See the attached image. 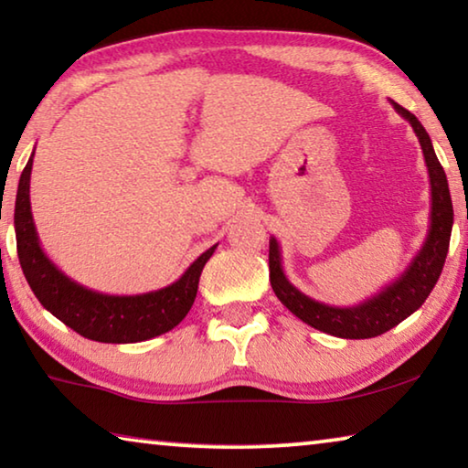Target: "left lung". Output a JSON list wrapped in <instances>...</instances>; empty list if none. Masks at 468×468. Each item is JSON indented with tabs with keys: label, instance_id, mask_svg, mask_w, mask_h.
Returning a JSON list of instances; mask_svg holds the SVG:
<instances>
[{
	"label": "left lung",
	"instance_id": "left-lung-1",
	"mask_svg": "<svg viewBox=\"0 0 468 468\" xmlns=\"http://www.w3.org/2000/svg\"><path fill=\"white\" fill-rule=\"evenodd\" d=\"M392 102L396 113L405 117L410 128L417 133L419 144H421L427 173H430L431 186V212H430V231L417 256L410 260V264L399 279L376 292L374 297L361 301L353 307H335L326 305L322 301H315L301 292L295 284L289 282L282 271L281 245L271 237V253H268V264H271V284L281 303L291 314H295L301 322L310 324L312 328L326 332V335L338 338H374L384 335L394 326L417 312L430 297L435 282H438L446 253L450 248V235H452L454 210L452 197H450L448 179L441 165L435 156L430 133L425 132L421 122L400 107L399 102Z\"/></svg>",
	"mask_w": 468,
	"mask_h": 468
}]
</instances>
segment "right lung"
<instances>
[{"mask_svg":"<svg viewBox=\"0 0 468 468\" xmlns=\"http://www.w3.org/2000/svg\"><path fill=\"white\" fill-rule=\"evenodd\" d=\"M33 156L35 153L30 154L20 176L14 229L22 272L45 310L80 336L97 340V343H142V340L161 336L176 328L192 310L202 268L215 253L217 245H212L196 262L189 264L176 282L158 291L140 292V295H107V292L84 287L63 274L47 258L38 241L33 212H30Z\"/></svg>","mask_w":468,"mask_h":468,"instance_id":"add662e5","label":"right lung"}]
</instances>
